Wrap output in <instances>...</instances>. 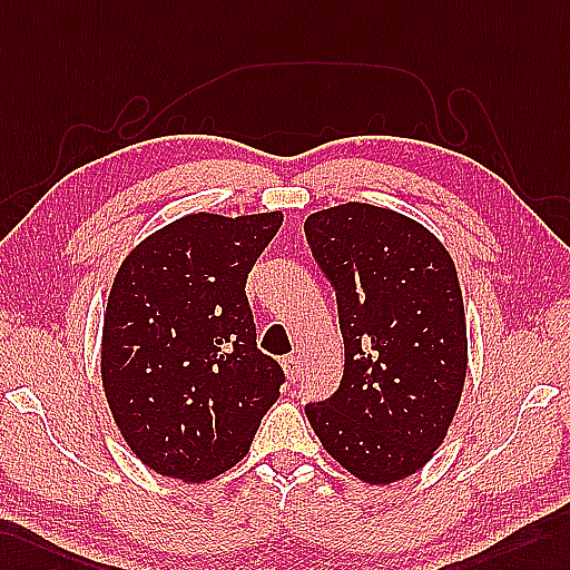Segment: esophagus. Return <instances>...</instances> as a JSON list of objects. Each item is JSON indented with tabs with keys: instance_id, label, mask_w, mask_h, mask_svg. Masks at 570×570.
Wrapping results in <instances>:
<instances>
[{
	"instance_id": "34e87169",
	"label": "esophagus",
	"mask_w": 570,
	"mask_h": 570,
	"mask_svg": "<svg viewBox=\"0 0 570 570\" xmlns=\"http://www.w3.org/2000/svg\"><path fill=\"white\" fill-rule=\"evenodd\" d=\"M283 370L287 374V380L295 382L299 377V360H297V355H285L283 357Z\"/></svg>"
}]
</instances>
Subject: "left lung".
Returning a JSON list of instances; mask_svg holds the SVG:
<instances>
[{"instance_id": "8db88e82", "label": "left lung", "mask_w": 570, "mask_h": 570, "mask_svg": "<svg viewBox=\"0 0 570 570\" xmlns=\"http://www.w3.org/2000/svg\"><path fill=\"white\" fill-rule=\"evenodd\" d=\"M304 234L336 289L345 365L338 390L304 413L360 481L415 474L442 445L466 377V322L448 248L386 207L314 213Z\"/></svg>"}]
</instances>
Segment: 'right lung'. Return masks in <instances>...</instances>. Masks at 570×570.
Instances as JSON below:
<instances>
[{
	"instance_id": "right-lung-1",
	"label": "right lung",
	"mask_w": 570,
	"mask_h": 570,
	"mask_svg": "<svg viewBox=\"0 0 570 570\" xmlns=\"http://www.w3.org/2000/svg\"><path fill=\"white\" fill-rule=\"evenodd\" d=\"M283 213L186 215L122 261L104 314L101 380L132 454L203 483L244 460L281 396L283 367L256 345L246 277Z\"/></svg>"
}]
</instances>
